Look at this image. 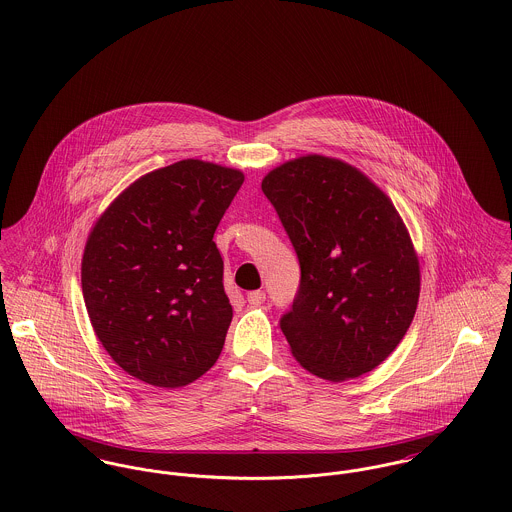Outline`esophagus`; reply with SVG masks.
Masks as SVG:
<instances>
[{
    "instance_id": "esophagus-1",
    "label": "esophagus",
    "mask_w": 512,
    "mask_h": 512,
    "mask_svg": "<svg viewBox=\"0 0 512 512\" xmlns=\"http://www.w3.org/2000/svg\"><path fill=\"white\" fill-rule=\"evenodd\" d=\"M246 299H248L250 305H260V303L266 301V293L262 292V290H254V292H248Z\"/></svg>"
}]
</instances>
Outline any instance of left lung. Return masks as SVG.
Returning a JSON list of instances; mask_svg holds the SVG:
<instances>
[{"instance_id": "obj_1", "label": "left lung", "mask_w": 512, "mask_h": 512, "mask_svg": "<svg viewBox=\"0 0 512 512\" xmlns=\"http://www.w3.org/2000/svg\"><path fill=\"white\" fill-rule=\"evenodd\" d=\"M262 191L299 258L301 280L280 327L311 374L343 382L388 359L420 297V262L388 195L357 167L301 155Z\"/></svg>"}]
</instances>
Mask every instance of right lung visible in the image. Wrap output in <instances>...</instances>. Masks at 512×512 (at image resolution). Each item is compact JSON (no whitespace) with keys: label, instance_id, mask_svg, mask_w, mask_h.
<instances>
[{"label":"right lung","instance_id":"right-lung-1","mask_svg":"<svg viewBox=\"0 0 512 512\" xmlns=\"http://www.w3.org/2000/svg\"><path fill=\"white\" fill-rule=\"evenodd\" d=\"M240 169L183 159L142 175L92 226L80 266L92 329L128 374L179 388L217 363L232 305L215 230Z\"/></svg>","mask_w":512,"mask_h":512}]
</instances>
